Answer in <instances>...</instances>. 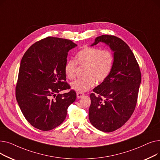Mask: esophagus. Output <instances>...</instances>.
Masks as SVG:
<instances>
[{
	"mask_svg": "<svg viewBox=\"0 0 160 160\" xmlns=\"http://www.w3.org/2000/svg\"><path fill=\"white\" fill-rule=\"evenodd\" d=\"M83 95H84V93H80V92H78V93H77V98H80L82 97Z\"/></svg>",
	"mask_w": 160,
	"mask_h": 160,
	"instance_id": "esophagus-1",
	"label": "esophagus"
}]
</instances>
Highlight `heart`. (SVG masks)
I'll use <instances>...</instances> for the list:
<instances>
[{
    "label": "heart",
    "mask_w": 160,
    "mask_h": 160,
    "mask_svg": "<svg viewBox=\"0 0 160 160\" xmlns=\"http://www.w3.org/2000/svg\"><path fill=\"white\" fill-rule=\"evenodd\" d=\"M73 59L67 62L65 73L67 78L73 80L75 78L77 64L85 67L83 77L71 83V88L78 92H86L93 88L95 80L97 82L104 81L110 75L114 63V56L109 50H102L97 47H86L78 51Z\"/></svg>",
    "instance_id": "heart-1"
}]
</instances>
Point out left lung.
I'll return each instance as SVG.
<instances>
[{
  "mask_svg": "<svg viewBox=\"0 0 160 160\" xmlns=\"http://www.w3.org/2000/svg\"><path fill=\"white\" fill-rule=\"evenodd\" d=\"M99 42L110 47L114 63L108 77L90 95L89 119L97 129L111 132L124 125L135 110L141 74L135 56L124 41L102 35L96 38L91 46Z\"/></svg>",
  "mask_w": 160,
  "mask_h": 160,
  "instance_id": "obj_1",
  "label": "left lung"
}]
</instances>
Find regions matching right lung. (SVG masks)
<instances>
[{"label":"right lung","mask_w":160,"mask_h":160,"mask_svg":"<svg viewBox=\"0 0 160 160\" xmlns=\"http://www.w3.org/2000/svg\"><path fill=\"white\" fill-rule=\"evenodd\" d=\"M77 46L71 40L48 37L33 44L20 64L15 96L21 110L33 127L54 129L65 120L67 108L75 101L64 68L69 50Z\"/></svg>","instance_id":"right-lung-1"}]
</instances>
